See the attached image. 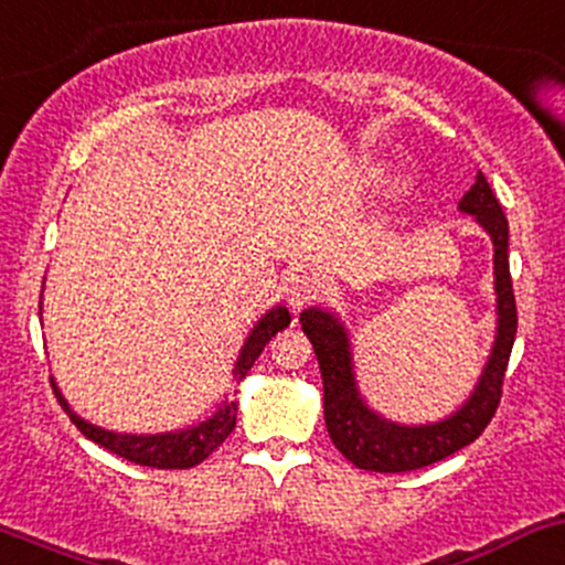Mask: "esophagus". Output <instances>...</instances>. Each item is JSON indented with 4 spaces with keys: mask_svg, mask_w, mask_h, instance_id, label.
Returning <instances> with one entry per match:
<instances>
[{
    "mask_svg": "<svg viewBox=\"0 0 565 565\" xmlns=\"http://www.w3.org/2000/svg\"><path fill=\"white\" fill-rule=\"evenodd\" d=\"M316 295H319V281H316L313 276L302 273V276L289 278L287 297H289V306H292L295 311H300V308L306 306V302H311Z\"/></svg>",
    "mask_w": 565,
    "mask_h": 565,
    "instance_id": "34e87169",
    "label": "esophagus"
}]
</instances>
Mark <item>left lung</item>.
<instances>
[{
  "label": "left lung",
  "mask_w": 565,
  "mask_h": 565,
  "mask_svg": "<svg viewBox=\"0 0 565 565\" xmlns=\"http://www.w3.org/2000/svg\"><path fill=\"white\" fill-rule=\"evenodd\" d=\"M458 212L475 216L493 244L495 334L475 388L450 415L431 424H399L377 413L359 388L351 334L343 319L332 308L321 306H311L300 313L302 332L313 343L324 381L327 431L334 448L353 467L367 472H411L443 461L475 443L499 407L501 381L518 332V308L510 278V225L482 173H477L472 188L458 201Z\"/></svg>",
  "instance_id": "8db88e82"
}]
</instances>
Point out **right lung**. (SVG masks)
I'll return each instance as SVG.
<instances>
[{"instance_id": "right-lung-1", "label": "right lung", "mask_w": 565, "mask_h": 565, "mask_svg": "<svg viewBox=\"0 0 565 565\" xmlns=\"http://www.w3.org/2000/svg\"><path fill=\"white\" fill-rule=\"evenodd\" d=\"M42 313V311H40ZM292 316H289L287 306H273L270 311H265L257 319V324L252 327L249 334H246L244 345H241L238 359L233 364V381L238 386L244 381L246 373L252 370V364L257 362V356L263 353L265 343L284 327H289ZM53 392L58 396L61 407H64L66 415L72 418V424L77 426L85 437L93 439L96 445L107 448L109 454L122 456L126 461L139 463V467H154V469H190L195 463H201L203 458H209L227 439V434L235 429V413H238V402L225 396L220 402V407L209 415L206 420H198V424L188 426V429L177 431H158V434H122V431H109L102 429V426L90 424V420L79 418L77 413L72 411L66 396L61 394L58 383L53 381Z\"/></svg>"}]
</instances>
